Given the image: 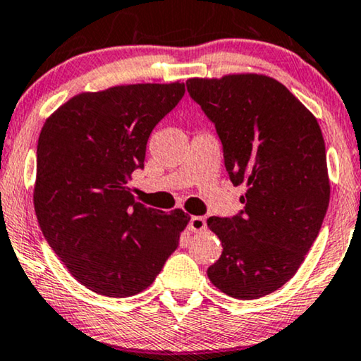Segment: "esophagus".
Returning <instances> with one entry per match:
<instances>
[{"instance_id":"esophagus-1","label":"esophagus","mask_w":361,"mask_h":361,"mask_svg":"<svg viewBox=\"0 0 361 361\" xmlns=\"http://www.w3.org/2000/svg\"><path fill=\"white\" fill-rule=\"evenodd\" d=\"M207 228V222H205L204 217H199V215H194L189 222V231L192 232H202Z\"/></svg>"}]
</instances>
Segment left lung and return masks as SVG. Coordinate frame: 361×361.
Returning <instances> with one entry per match:
<instances>
[{
	"mask_svg": "<svg viewBox=\"0 0 361 361\" xmlns=\"http://www.w3.org/2000/svg\"><path fill=\"white\" fill-rule=\"evenodd\" d=\"M187 91L215 124L242 214L209 217L222 242L207 275L221 292L254 300L297 274L330 202L318 121L277 79L257 73L190 78Z\"/></svg>",
	"mask_w": 361,
	"mask_h": 361,
	"instance_id": "left-lung-1",
	"label": "left lung"
}]
</instances>
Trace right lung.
Here are the masks:
<instances>
[{
  "label": "right lung",
  "instance_id": "right-lung-1",
  "mask_svg": "<svg viewBox=\"0 0 361 361\" xmlns=\"http://www.w3.org/2000/svg\"><path fill=\"white\" fill-rule=\"evenodd\" d=\"M184 92L180 81L81 92L41 129L37 222L69 274L92 292L114 298L142 292L179 247L189 215L146 207L128 184L144 167L152 129Z\"/></svg>",
  "mask_w": 361,
  "mask_h": 361
}]
</instances>
